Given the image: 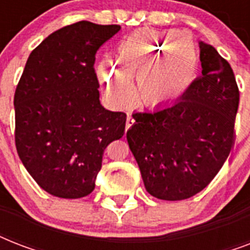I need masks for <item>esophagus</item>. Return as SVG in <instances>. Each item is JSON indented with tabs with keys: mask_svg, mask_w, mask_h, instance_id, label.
Segmentation results:
<instances>
[{
	"mask_svg": "<svg viewBox=\"0 0 250 250\" xmlns=\"http://www.w3.org/2000/svg\"><path fill=\"white\" fill-rule=\"evenodd\" d=\"M133 123H135V119H133L131 115H128V117H127V122H125V131L131 128L133 125Z\"/></svg>",
	"mask_w": 250,
	"mask_h": 250,
	"instance_id": "esophagus-1",
	"label": "esophagus"
}]
</instances>
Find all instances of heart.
Returning a JSON list of instances; mask_svg holds the SVG:
<instances>
[{
  "label": "heart",
  "mask_w": 250,
  "mask_h": 250,
  "mask_svg": "<svg viewBox=\"0 0 250 250\" xmlns=\"http://www.w3.org/2000/svg\"><path fill=\"white\" fill-rule=\"evenodd\" d=\"M115 66L102 61L97 75L106 96L115 105L133 100L137 79L140 102L146 107L172 105L187 94L198 72V54L189 37L180 31L161 32L140 28L122 39Z\"/></svg>",
  "instance_id": "1"
}]
</instances>
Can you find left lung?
<instances>
[{"label":"left lung","instance_id":"1","mask_svg":"<svg viewBox=\"0 0 250 250\" xmlns=\"http://www.w3.org/2000/svg\"><path fill=\"white\" fill-rule=\"evenodd\" d=\"M202 75L174 105L136 111L127 131L144 186L160 200L179 201L201 192L235 143L239 88L229 63L200 41Z\"/></svg>","mask_w":250,"mask_h":250}]
</instances>
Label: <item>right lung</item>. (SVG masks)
<instances>
[{"instance_id": "right-lung-1", "label": "right lung", "mask_w": 250, "mask_h": 250, "mask_svg": "<svg viewBox=\"0 0 250 250\" xmlns=\"http://www.w3.org/2000/svg\"><path fill=\"white\" fill-rule=\"evenodd\" d=\"M121 25L82 21L49 35L29 54L15 89V145L35 182L61 198L94 189L106 146L127 115L100 102L96 53Z\"/></svg>"}]
</instances>
